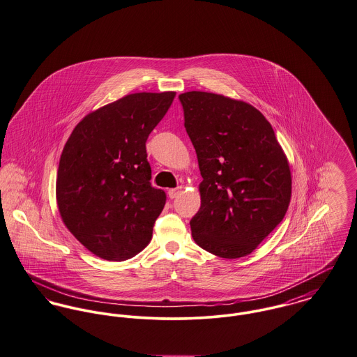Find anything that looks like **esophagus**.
I'll use <instances>...</instances> for the list:
<instances>
[{
    "label": "esophagus",
    "instance_id": "1",
    "mask_svg": "<svg viewBox=\"0 0 357 357\" xmlns=\"http://www.w3.org/2000/svg\"><path fill=\"white\" fill-rule=\"evenodd\" d=\"M181 190H183V187H177V188H172V190H169L167 191V195H169V197L170 199H174V197H177L180 192H181Z\"/></svg>",
    "mask_w": 357,
    "mask_h": 357
}]
</instances>
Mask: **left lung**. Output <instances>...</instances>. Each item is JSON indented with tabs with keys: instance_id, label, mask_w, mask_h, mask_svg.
Masks as SVG:
<instances>
[{
	"instance_id": "8db88e82",
	"label": "left lung",
	"mask_w": 357,
	"mask_h": 357,
	"mask_svg": "<svg viewBox=\"0 0 357 357\" xmlns=\"http://www.w3.org/2000/svg\"><path fill=\"white\" fill-rule=\"evenodd\" d=\"M178 99L203 177L200 208L190 222L195 243L220 258L245 257L287 214L292 194L287 155L250 103L203 91Z\"/></svg>"
}]
</instances>
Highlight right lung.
Returning <instances> with one entry per match:
<instances>
[{
  "label": "right lung",
  "instance_id": "1",
  "mask_svg": "<svg viewBox=\"0 0 357 357\" xmlns=\"http://www.w3.org/2000/svg\"><path fill=\"white\" fill-rule=\"evenodd\" d=\"M176 93H136L86 116L65 144L56 183L69 231L94 255L126 260L151 240L166 194L150 183L146 142Z\"/></svg>",
  "mask_w": 357,
  "mask_h": 357
}]
</instances>
